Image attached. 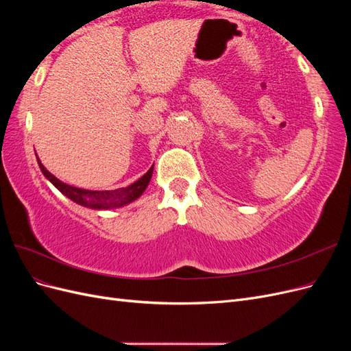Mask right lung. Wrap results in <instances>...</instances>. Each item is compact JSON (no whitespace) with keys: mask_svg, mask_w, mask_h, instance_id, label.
Masks as SVG:
<instances>
[{"mask_svg":"<svg viewBox=\"0 0 351 351\" xmlns=\"http://www.w3.org/2000/svg\"><path fill=\"white\" fill-rule=\"evenodd\" d=\"M38 164L42 174H44L49 182L54 184L60 192L71 199L76 204L86 206L90 209H97V210H104V209H114V208H121L124 205L132 204L133 200L137 197H141L142 193L146 190L147 184L151 182V177L154 173V165L149 168L145 176H142L137 182L133 184L121 187V189H115V190H86V189H79L70 186L67 183H62L61 180H58L56 176H52L48 169L42 165L40 159L36 156Z\"/></svg>","mask_w":351,"mask_h":351,"instance_id":"1","label":"right lung"}]
</instances>
